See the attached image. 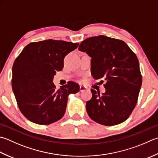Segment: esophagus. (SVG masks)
I'll return each mask as SVG.
<instances>
[{"mask_svg":"<svg viewBox=\"0 0 158 158\" xmlns=\"http://www.w3.org/2000/svg\"><path fill=\"white\" fill-rule=\"evenodd\" d=\"M79 88H80V92H83L85 91V89H87V88H86L85 86H83V85H80Z\"/></svg>","mask_w":158,"mask_h":158,"instance_id":"obj_1","label":"esophagus"}]
</instances>
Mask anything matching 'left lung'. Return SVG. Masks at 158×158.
<instances>
[{"mask_svg":"<svg viewBox=\"0 0 158 158\" xmlns=\"http://www.w3.org/2000/svg\"><path fill=\"white\" fill-rule=\"evenodd\" d=\"M79 50L92 58L94 78L106 81L104 93L91 89L92 97L85 106L89 118L106 126L125 121L137 103L142 85L136 55L125 42L105 35L84 40Z\"/></svg>","mask_w":158,"mask_h":158,"instance_id":"8db88e82","label":"left lung"}]
</instances>
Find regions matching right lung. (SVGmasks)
<instances>
[{"label":"right lung","mask_w":158,"mask_h":158,"mask_svg":"<svg viewBox=\"0 0 158 158\" xmlns=\"http://www.w3.org/2000/svg\"><path fill=\"white\" fill-rule=\"evenodd\" d=\"M78 46L55 40L32 42L15 59L12 88L20 112L31 122L48 125L57 121L66 112L69 95L79 91L75 82L59 89L52 83L56 72L63 69L64 57Z\"/></svg>","instance_id":"right-lung-1"}]
</instances>
